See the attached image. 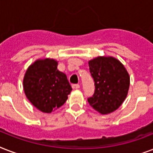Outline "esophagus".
<instances>
[{
    "label": "esophagus",
    "instance_id": "1",
    "mask_svg": "<svg viewBox=\"0 0 153 153\" xmlns=\"http://www.w3.org/2000/svg\"><path fill=\"white\" fill-rule=\"evenodd\" d=\"M80 87V85L79 84H73L72 85V88L73 89H79Z\"/></svg>",
    "mask_w": 153,
    "mask_h": 153
}]
</instances>
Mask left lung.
<instances>
[{
    "label": "left lung",
    "instance_id": "8db88e82",
    "mask_svg": "<svg viewBox=\"0 0 153 153\" xmlns=\"http://www.w3.org/2000/svg\"><path fill=\"white\" fill-rule=\"evenodd\" d=\"M95 91L88 98L96 111L108 114L120 107L128 94L130 78L118 59L111 56H98L89 61Z\"/></svg>",
    "mask_w": 153,
    "mask_h": 153
}]
</instances>
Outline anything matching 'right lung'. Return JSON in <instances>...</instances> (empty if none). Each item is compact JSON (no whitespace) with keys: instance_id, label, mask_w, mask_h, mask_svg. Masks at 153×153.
<instances>
[{"instance_id":"1","label":"right lung","mask_w":153,"mask_h":153,"mask_svg":"<svg viewBox=\"0 0 153 153\" xmlns=\"http://www.w3.org/2000/svg\"><path fill=\"white\" fill-rule=\"evenodd\" d=\"M53 59H37L30 65L24 77L25 95L36 108L50 114L64 104L72 88L67 75L57 69Z\"/></svg>"}]
</instances>
